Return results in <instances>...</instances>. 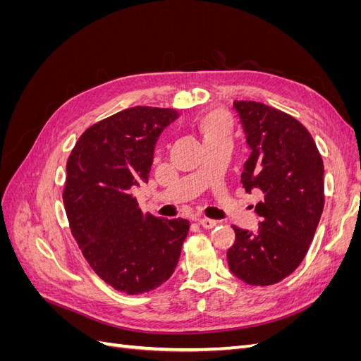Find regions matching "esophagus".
Segmentation results:
<instances>
[{
  "instance_id": "obj_1",
  "label": "esophagus",
  "mask_w": 361,
  "mask_h": 361,
  "mask_svg": "<svg viewBox=\"0 0 361 361\" xmlns=\"http://www.w3.org/2000/svg\"><path fill=\"white\" fill-rule=\"evenodd\" d=\"M199 226L204 227V228H212L216 226V221L215 220H211V218H199Z\"/></svg>"
}]
</instances>
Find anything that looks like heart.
Segmentation results:
<instances>
[{
  "instance_id": "heart-1",
  "label": "heart",
  "mask_w": 361,
  "mask_h": 361,
  "mask_svg": "<svg viewBox=\"0 0 361 361\" xmlns=\"http://www.w3.org/2000/svg\"><path fill=\"white\" fill-rule=\"evenodd\" d=\"M197 129L204 143L215 140H232L233 125L232 118L226 111L212 110L202 116L197 122Z\"/></svg>"
}]
</instances>
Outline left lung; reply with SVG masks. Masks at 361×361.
I'll list each match as a JSON object with an SVG mask.
<instances>
[{
	"label": "left lung",
	"instance_id": "left-lung-1",
	"mask_svg": "<svg viewBox=\"0 0 361 361\" xmlns=\"http://www.w3.org/2000/svg\"><path fill=\"white\" fill-rule=\"evenodd\" d=\"M251 149L241 182L257 190L260 221L250 232L233 226L228 268L253 286L279 283L298 268L324 211V162L310 133L297 118L255 101H235Z\"/></svg>",
	"mask_w": 361,
	"mask_h": 361
}]
</instances>
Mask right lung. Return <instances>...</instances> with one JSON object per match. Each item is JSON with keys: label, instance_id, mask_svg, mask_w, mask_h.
I'll use <instances>...</instances> for the list:
<instances>
[{"label": "right lung", "instance_id": "obj_1", "mask_svg": "<svg viewBox=\"0 0 361 361\" xmlns=\"http://www.w3.org/2000/svg\"><path fill=\"white\" fill-rule=\"evenodd\" d=\"M173 108L133 106L94 123L66 164L64 209L92 269L116 290L149 292L173 274L190 231L185 218L143 214L133 195L147 182L158 137Z\"/></svg>", "mask_w": 361, "mask_h": 361}]
</instances>
